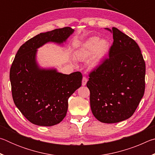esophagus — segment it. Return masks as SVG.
Here are the masks:
<instances>
[{
  "label": "esophagus",
  "instance_id": "1",
  "mask_svg": "<svg viewBox=\"0 0 155 155\" xmlns=\"http://www.w3.org/2000/svg\"><path fill=\"white\" fill-rule=\"evenodd\" d=\"M87 82V78L86 77H83V80H82V85L85 86L86 85V83Z\"/></svg>",
  "mask_w": 155,
  "mask_h": 155
}]
</instances>
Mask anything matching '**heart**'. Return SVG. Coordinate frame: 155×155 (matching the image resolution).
I'll use <instances>...</instances> for the list:
<instances>
[{"label": "heart", "instance_id": "obj_1", "mask_svg": "<svg viewBox=\"0 0 155 155\" xmlns=\"http://www.w3.org/2000/svg\"><path fill=\"white\" fill-rule=\"evenodd\" d=\"M109 48V42L105 39L100 40L98 37H91L83 44L76 52V57L80 61H85L91 54L89 65L91 68H96L103 62Z\"/></svg>", "mask_w": 155, "mask_h": 155}]
</instances>
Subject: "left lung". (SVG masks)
Masks as SVG:
<instances>
[{
  "label": "left lung",
  "instance_id": "obj_1",
  "mask_svg": "<svg viewBox=\"0 0 155 155\" xmlns=\"http://www.w3.org/2000/svg\"><path fill=\"white\" fill-rule=\"evenodd\" d=\"M109 58L89 75L92 114L100 122L117 123L134 114L145 91L146 65L138 44L117 28Z\"/></svg>",
  "mask_w": 155,
  "mask_h": 155
}]
</instances>
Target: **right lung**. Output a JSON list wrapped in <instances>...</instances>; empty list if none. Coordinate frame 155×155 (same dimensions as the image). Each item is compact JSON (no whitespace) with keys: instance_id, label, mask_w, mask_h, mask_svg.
I'll list each match as a JSON object with an SVG mask.
<instances>
[{"instance_id":"right-lung-1","label":"right lung","mask_w":155,"mask_h":155,"mask_svg":"<svg viewBox=\"0 0 155 155\" xmlns=\"http://www.w3.org/2000/svg\"><path fill=\"white\" fill-rule=\"evenodd\" d=\"M70 27L41 33L20 47L10 69L14 102L22 115L33 124L51 127L66 115L68 98L81 86L82 74H65L56 69L39 66L38 48L48 42L63 44L74 33Z\"/></svg>"}]
</instances>
